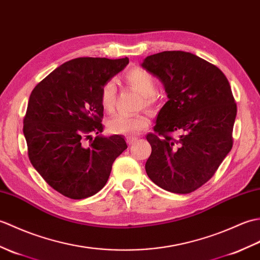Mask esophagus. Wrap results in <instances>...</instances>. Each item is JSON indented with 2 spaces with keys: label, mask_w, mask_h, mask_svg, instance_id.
<instances>
[{
  "label": "esophagus",
  "mask_w": 260,
  "mask_h": 260,
  "mask_svg": "<svg viewBox=\"0 0 260 260\" xmlns=\"http://www.w3.org/2000/svg\"><path fill=\"white\" fill-rule=\"evenodd\" d=\"M137 141V139H135V138H131V137H128L126 138V142H128V145L129 146H131V145H134V143Z\"/></svg>",
  "instance_id": "obj_1"
}]
</instances>
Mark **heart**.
<instances>
[{
  "label": "heart",
  "mask_w": 260,
  "mask_h": 260,
  "mask_svg": "<svg viewBox=\"0 0 260 260\" xmlns=\"http://www.w3.org/2000/svg\"><path fill=\"white\" fill-rule=\"evenodd\" d=\"M124 79L132 89L142 95L140 107L148 110H153L155 105V90L157 82L154 78L142 69L136 68L125 73ZM115 96H117V85L113 80H109L100 91V105L106 112H111L114 109ZM149 125V119L146 114H123L117 113L107 121V128L113 135L135 136L145 130Z\"/></svg>",
  "instance_id": "heart-1"
}]
</instances>
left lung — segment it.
Masks as SVG:
<instances>
[{
    "mask_svg": "<svg viewBox=\"0 0 260 260\" xmlns=\"http://www.w3.org/2000/svg\"><path fill=\"white\" fill-rule=\"evenodd\" d=\"M141 66L164 83L169 99L147 135V175L167 191L190 193L215 175L233 148L232 88L220 69L189 52H160ZM176 132L178 138L171 136Z\"/></svg>",
    "mask_w": 260,
    "mask_h": 260,
    "instance_id": "left-lung-1",
    "label": "left lung"
}]
</instances>
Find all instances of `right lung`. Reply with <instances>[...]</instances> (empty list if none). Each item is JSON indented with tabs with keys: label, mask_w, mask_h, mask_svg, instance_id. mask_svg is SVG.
<instances>
[{
	"label": "right lung",
	"mask_w": 260,
	"mask_h": 260,
	"mask_svg": "<svg viewBox=\"0 0 260 260\" xmlns=\"http://www.w3.org/2000/svg\"><path fill=\"white\" fill-rule=\"evenodd\" d=\"M128 57H77L52 71L31 92L23 120L27 154L49 186L71 199L105 187L114 160L128 148L122 136L103 131L100 91L126 67Z\"/></svg>",
	"instance_id": "right-lung-1"
}]
</instances>
